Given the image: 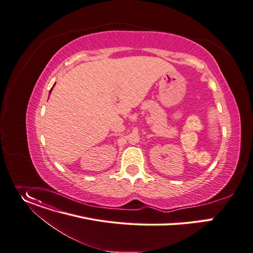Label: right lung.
I'll return each instance as SVG.
<instances>
[{
  "label": "right lung",
  "mask_w": 253,
  "mask_h": 253,
  "mask_svg": "<svg viewBox=\"0 0 253 253\" xmlns=\"http://www.w3.org/2000/svg\"><path fill=\"white\" fill-rule=\"evenodd\" d=\"M53 86H54V85H53ZM53 86H52V88H53ZM52 88H51V89H50V93H51V90H52Z\"/></svg>",
  "instance_id": "obj_1"
}]
</instances>
